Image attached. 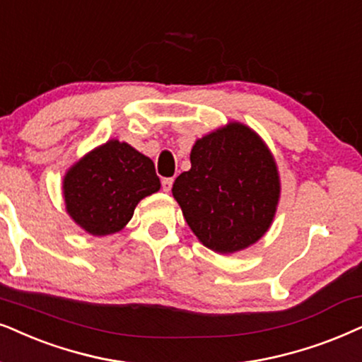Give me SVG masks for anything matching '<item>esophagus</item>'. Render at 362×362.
Masks as SVG:
<instances>
[{
	"mask_svg": "<svg viewBox=\"0 0 362 362\" xmlns=\"http://www.w3.org/2000/svg\"><path fill=\"white\" fill-rule=\"evenodd\" d=\"M173 185V178H163L162 180V190L163 192H170Z\"/></svg>",
	"mask_w": 362,
	"mask_h": 362,
	"instance_id": "obj_1",
	"label": "esophagus"
}]
</instances>
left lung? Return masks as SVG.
<instances>
[{"instance_id": "obj_1", "label": "left lung", "mask_w": 362, "mask_h": 362, "mask_svg": "<svg viewBox=\"0 0 362 362\" xmlns=\"http://www.w3.org/2000/svg\"><path fill=\"white\" fill-rule=\"evenodd\" d=\"M190 163L172 194L197 239L217 254L255 244L271 227L281 197L276 160L264 140L230 122L195 141Z\"/></svg>"}]
</instances>
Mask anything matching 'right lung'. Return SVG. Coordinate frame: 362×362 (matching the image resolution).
Returning <instances> with one entry per match:
<instances>
[{"label": "right lung", "instance_id": "add662e5", "mask_svg": "<svg viewBox=\"0 0 362 362\" xmlns=\"http://www.w3.org/2000/svg\"><path fill=\"white\" fill-rule=\"evenodd\" d=\"M158 190L152 160L118 140L93 148L63 177L68 215L98 237L122 230L134 217L136 204Z\"/></svg>", "mask_w": 362, "mask_h": 362}]
</instances>
